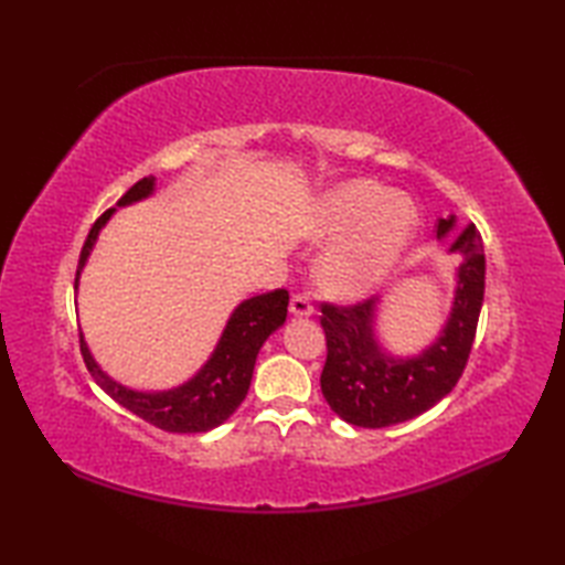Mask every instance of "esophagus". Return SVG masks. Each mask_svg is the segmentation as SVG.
<instances>
[{"instance_id":"1","label":"esophagus","mask_w":565,"mask_h":565,"mask_svg":"<svg viewBox=\"0 0 565 565\" xmlns=\"http://www.w3.org/2000/svg\"><path fill=\"white\" fill-rule=\"evenodd\" d=\"M289 310H291V316H296V318H308V316H313V303H310V298L306 294H296L291 298Z\"/></svg>"}]
</instances>
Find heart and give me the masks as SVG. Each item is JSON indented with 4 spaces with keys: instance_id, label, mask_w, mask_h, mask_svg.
Segmentation results:
<instances>
[{
    "instance_id": "heart-1",
    "label": "heart",
    "mask_w": 565,
    "mask_h": 565,
    "mask_svg": "<svg viewBox=\"0 0 565 565\" xmlns=\"http://www.w3.org/2000/svg\"><path fill=\"white\" fill-rule=\"evenodd\" d=\"M417 213L371 179L344 182L320 201L306 235L334 243L318 264L320 284L340 298H356L386 279L411 247Z\"/></svg>"
}]
</instances>
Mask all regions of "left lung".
<instances>
[{
	"label": "left lung",
	"instance_id": "8db88e82",
	"mask_svg": "<svg viewBox=\"0 0 565 565\" xmlns=\"http://www.w3.org/2000/svg\"><path fill=\"white\" fill-rule=\"evenodd\" d=\"M454 215L437 221V237H447ZM449 252L461 255L456 269L451 313L439 338L417 356H391L376 340L379 298L354 306L322 303L328 359L320 388L332 413L354 427H391L437 405L461 379L471 354L486 291L483 239L476 225H466L451 239Z\"/></svg>",
	"mask_w": 565,
	"mask_h": 565
}]
</instances>
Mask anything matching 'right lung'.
<instances>
[{
  "instance_id": "1",
  "label": "right lung",
  "mask_w": 565,
  "mask_h": 565,
  "mask_svg": "<svg viewBox=\"0 0 565 565\" xmlns=\"http://www.w3.org/2000/svg\"><path fill=\"white\" fill-rule=\"evenodd\" d=\"M152 191L154 177H142L140 182H136L121 199H118L116 206H128V203L148 199ZM116 209L104 211L97 223L92 225L87 239H84L75 274V289L102 227L109 223ZM286 308H289V291L286 289H274L269 294L247 298V301H243L233 310L218 344H215L209 362L199 369V374L182 383V386L170 391L142 393L121 386V383L114 381L106 371H102L97 362H94V356L82 334L79 350L92 379L97 381V386L106 395H111L118 405H124L126 411L164 431H179V435L209 431L223 425L225 419L237 411L239 403L245 401L257 354L269 334L274 330H279L286 322Z\"/></svg>"
}]
</instances>
